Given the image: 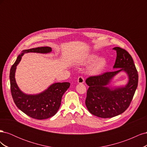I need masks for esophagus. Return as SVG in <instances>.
Returning <instances> with one entry per match:
<instances>
[{
	"label": "esophagus",
	"mask_w": 147,
	"mask_h": 147,
	"mask_svg": "<svg viewBox=\"0 0 147 147\" xmlns=\"http://www.w3.org/2000/svg\"><path fill=\"white\" fill-rule=\"evenodd\" d=\"M77 81H78V83H82H82H83L84 82V78L82 76H80L78 78Z\"/></svg>",
	"instance_id": "esophagus-1"
}]
</instances>
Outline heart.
Listing matches in <instances>:
<instances>
[{
  "label": "heart",
  "mask_w": 147,
  "mask_h": 147,
  "mask_svg": "<svg viewBox=\"0 0 147 147\" xmlns=\"http://www.w3.org/2000/svg\"><path fill=\"white\" fill-rule=\"evenodd\" d=\"M97 56L95 55H89L86 56L82 61L83 64H91L94 61L90 68V72L93 75L100 74L103 70L107 65L106 60L103 57H100L96 59Z\"/></svg>",
  "instance_id": "obj_1"
}]
</instances>
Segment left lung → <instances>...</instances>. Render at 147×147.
Segmentation results:
<instances>
[{
	"instance_id": "1",
	"label": "left lung",
	"mask_w": 147,
	"mask_h": 147,
	"mask_svg": "<svg viewBox=\"0 0 147 147\" xmlns=\"http://www.w3.org/2000/svg\"><path fill=\"white\" fill-rule=\"evenodd\" d=\"M117 51L113 66L119 69L86 80L89 86L85 104L91 114L102 118L116 117L129 106L138 84V73L132 57L126 50L120 47L113 48ZM121 71L128 74L129 81L124 87L110 88L106 86L113 77Z\"/></svg>"
}]
</instances>
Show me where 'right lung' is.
Masks as SVG:
<instances>
[{
  "mask_svg": "<svg viewBox=\"0 0 147 147\" xmlns=\"http://www.w3.org/2000/svg\"><path fill=\"white\" fill-rule=\"evenodd\" d=\"M51 50V48L48 47L23 50V53L18 56L10 69V89L13 101L22 112L34 119H44L54 116L60 107L62 97L69 88L70 83H56L38 94H26L20 90L16 83L15 74L16 66L24 53L30 52L48 53Z\"/></svg>",
  "mask_w": 147,
  "mask_h": 147,
  "instance_id": "right-lung-1",
  "label": "right lung"
}]
</instances>
